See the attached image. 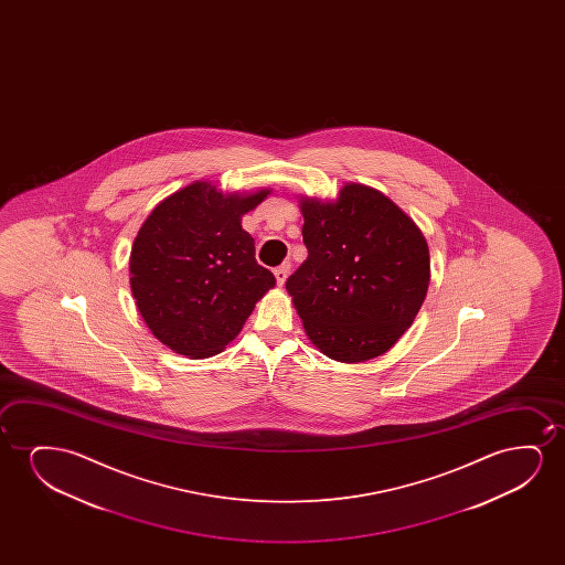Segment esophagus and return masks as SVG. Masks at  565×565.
I'll return each instance as SVG.
<instances>
[{
    "label": "esophagus",
    "mask_w": 565,
    "mask_h": 565,
    "mask_svg": "<svg viewBox=\"0 0 565 565\" xmlns=\"http://www.w3.org/2000/svg\"><path fill=\"white\" fill-rule=\"evenodd\" d=\"M289 271H291V264L284 263L281 266H278L276 270H274V276H276V281H278V286H284L286 284L287 276H289Z\"/></svg>",
    "instance_id": "1"
}]
</instances>
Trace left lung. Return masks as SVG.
Wrapping results in <instances>:
<instances>
[{"label":"left lung","mask_w":565,"mask_h":565,"mask_svg":"<svg viewBox=\"0 0 565 565\" xmlns=\"http://www.w3.org/2000/svg\"><path fill=\"white\" fill-rule=\"evenodd\" d=\"M307 260L286 281L305 332L324 355L363 363L394 348L430 281L415 222L371 186L345 185L335 202L301 201Z\"/></svg>","instance_id":"obj_1"}]
</instances>
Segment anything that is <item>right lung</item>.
<instances>
[{
    "instance_id": "obj_1",
    "label": "right lung",
    "mask_w": 565,
    "mask_h": 565,
    "mask_svg": "<svg viewBox=\"0 0 565 565\" xmlns=\"http://www.w3.org/2000/svg\"><path fill=\"white\" fill-rule=\"evenodd\" d=\"M268 193L225 196L193 183L160 202L140 227L129 260L132 297L150 332L179 355L222 353L276 286L241 227V216Z\"/></svg>"
}]
</instances>
